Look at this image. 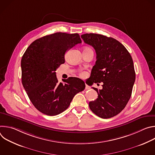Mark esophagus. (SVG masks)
I'll list each match as a JSON object with an SVG mask.
<instances>
[{
    "instance_id": "esophagus-1",
    "label": "esophagus",
    "mask_w": 155,
    "mask_h": 155,
    "mask_svg": "<svg viewBox=\"0 0 155 155\" xmlns=\"http://www.w3.org/2000/svg\"><path fill=\"white\" fill-rule=\"evenodd\" d=\"M85 88H86V90H89L90 89V87L88 86L87 84H86V86H85Z\"/></svg>"
}]
</instances>
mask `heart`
I'll list each match as a JSON object with an SVG mask.
<instances>
[{"label":"heart","mask_w":155,"mask_h":155,"mask_svg":"<svg viewBox=\"0 0 155 155\" xmlns=\"http://www.w3.org/2000/svg\"><path fill=\"white\" fill-rule=\"evenodd\" d=\"M80 75H81V77H84V76L86 75V73H85V72H81V74H80Z\"/></svg>","instance_id":"heart-1"}]
</instances>
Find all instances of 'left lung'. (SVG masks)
<instances>
[{"label": "left lung", "mask_w": 155, "mask_h": 155, "mask_svg": "<svg viewBox=\"0 0 155 155\" xmlns=\"http://www.w3.org/2000/svg\"><path fill=\"white\" fill-rule=\"evenodd\" d=\"M81 37L96 53L90 78L93 83H103L102 90L93 87L98 97L89 107L102 118H112L122 111L131 96L136 80L133 61L123 44L114 38L93 33Z\"/></svg>", "instance_id": "1"}]
</instances>
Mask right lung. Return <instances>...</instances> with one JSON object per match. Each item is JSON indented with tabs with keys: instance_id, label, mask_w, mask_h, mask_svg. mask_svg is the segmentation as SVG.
Here are the masks:
<instances>
[{
	"instance_id": "right-lung-1",
	"label": "right lung",
	"mask_w": 155,
	"mask_h": 155,
	"mask_svg": "<svg viewBox=\"0 0 155 155\" xmlns=\"http://www.w3.org/2000/svg\"><path fill=\"white\" fill-rule=\"evenodd\" d=\"M81 43L78 34L56 32L35 40L22 57V83L32 104L42 114H60L74 96L84 90L81 79L69 77L59 83L56 74L65 62V52Z\"/></svg>"
}]
</instances>
